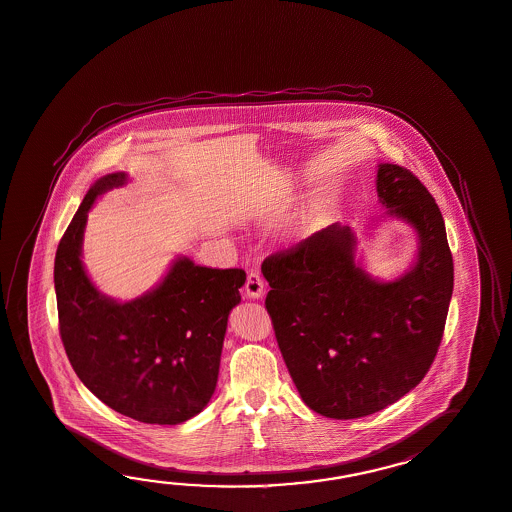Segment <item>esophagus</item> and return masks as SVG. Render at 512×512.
Here are the masks:
<instances>
[{"instance_id": "obj_1", "label": "esophagus", "mask_w": 512, "mask_h": 512, "mask_svg": "<svg viewBox=\"0 0 512 512\" xmlns=\"http://www.w3.org/2000/svg\"><path fill=\"white\" fill-rule=\"evenodd\" d=\"M245 293L249 298H262L265 293V284L263 278L258 271H250L245 282Z\"/></svg>"}]
</instances>
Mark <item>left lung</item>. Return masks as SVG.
Here are the masks:
<instances>
[{"instance_id": "8db88e82", "label": "left lung", "mask_w": 512, "mask_h": 512, "mask_svg": "<svg viewBox=\"0 0 512 512\" xmlns=\"http://www.w3.org/2000/svg\"><path fill=\"white\" fill-rule=\"evenodd\" d=\"M378 197L415 226V267L383 284L354 263L350 226L322 228L262 263L265 308L304 404L337 420L372 415L415 389L437 356L453 291L439 206L415 175L378 167Z\"/></svg>"}]
</instances>
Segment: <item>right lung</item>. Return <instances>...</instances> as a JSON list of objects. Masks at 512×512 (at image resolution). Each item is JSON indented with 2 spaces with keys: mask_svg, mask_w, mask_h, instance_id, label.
Returning <instances> with one entry per match:
<instances>
[{
  "mask_svg": "<svg viewBox=\"0 0 512 512\" xmlns=\"http://www.w3.org/2000/svg\"><path fill=\"white\" fill-rule=\"evenodd\" d=\"M125 180V173L97 180L60 238V339L75 374L103 404L145 424L175 426L201 413L214 394L226 322L247 274L179 258L142 298L119 304L101 295L81 263L86 214L97 195Z\"/></svg>",
  "mask_w": 512,
  "mask_h": 512,
  "instance_id": "1",
  "label": "right lung"
}]
</instances>
